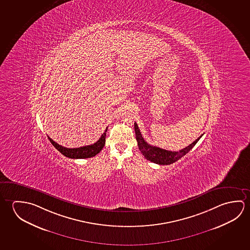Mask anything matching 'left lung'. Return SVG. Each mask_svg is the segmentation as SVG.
<instances>
[{"label":"left lung","instance_id":"1","mask_svg":"<svg viewBox=\"0 0 250 250\" xmlns=\"http://www.w3.org/2000/svg\"><path fill=\"white\" fill-rule=\"evenodd\" d=\"M134 129H135L136 139L138 141V146L141 153L146 160L159 165H170L176 162L177 160H180V158L186 155L196 145L197 142L200 140L202 136H200L195 141H193L192 144L189 145L188 146L185 147L184 149L180 150L179 151H172L157 147L154 146H151L147 142H146L136 122L134 123Z\"/></svg>","mask_w":250,"mask_h":250}]
</instances>
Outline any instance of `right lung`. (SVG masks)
<instances>
[{"mask_svg": "<svg viewBox=\"0 0 250 250\" xmlns=\"http://www.w3.org/2000/svg\"><path fill=\"white\" fill-rule=\"evenodd\" d=\"M107 128L105 131L103 133L100 139L90 146H81L78 148H66L58 145L57 142L48 137L49 141L55 147L58 149V151L61 152L62 155L70 158V159H87V158H91L97 155L99 152L101 151L103 147L105 145V137H106Z\"/></svg>", "mask_w": 250, "mask_h": 250, "instance_id": "1", "label": "right lung"}]
</instances>
